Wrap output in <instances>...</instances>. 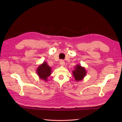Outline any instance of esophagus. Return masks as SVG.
I'll return each mask as SVG.
<instances>
[{"mask_svg": "<svg viewBox=\"0 0 122 122\" xmlns=\"http://www.w3.org/2000/svg\"><path fill=\"white\" fill-rule=\"evenodd\" d=\"M60 65L62 66H63L64 65H65V61H64L63 60H61L60 61Z\"/></svg>", "mask_w": 122, "mask_h": 122, "instance_id": "obj_1", "label": "esophagus"}]
</instances>
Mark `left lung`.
Here are the masks:
<instances>
[{"label": "left lung", "instance_id": "left-lung-1", "mask_svg": "<svg viewBox=\"0 0 122 122\" xmlns=\"http://www.w3.org/2000/svg\"><path fill=\"white\" fill-rule=\"evenodd\" d=\"M75 71H74L73 73L76 81H81L86 75V69L82 67L81 66L77 65L75 68Z\"/></svg>", "mask_w": 122, "mask_h": 122}]
</instances>
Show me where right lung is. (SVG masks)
<instances>
[{
    "label": "right lung",
    "instance_id": "right-lung-1",
    "mask_svg": "<svg viewBox=\"0 0 122 122\" xmlns=\"http://www.w3.org/2000/svg\"><path fill=\"white\" fill-rule=\"evenodd\" d=\"M36 71L41 79L46 81L47 77L51 74V68L48 66L46 62H44L42 65L39 66Z\"/></svg>",
    "mask_w": 122,
    "mask_h": 122
}]
</instances>
